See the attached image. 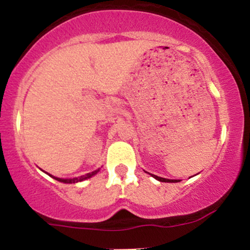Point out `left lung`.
<instances>
[{
	"mask_svg": "<svg viewBox=\"0 0 250 250\" xmlns=\"http://www.w3.org/2000/svg\"><path fill=\"white\" fill-rule=\"evenodd\" d=\"M151 176L155 177V179H156V180L161 181V182H179V181H180V180L177 181V180H168V179H163V177L156 176V175H153V174H151Z\"/></svg>",
	"mask_w": 250,
	"mask_h": 250,
	"instance_id": "left-lung-1",
	"label": "left lung"
}]
</instances>
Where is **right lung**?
<instances>
[{
  "label": "right lung",
  "instance_id": "right-lung-1",
  "mask_svg": "<svg viewBox=\"0 0 250 250\" xmlns=\"http://www.w3.org/2000/svg\"><path fill=\"white\" fill-rule=\"evenodd\" d=\"M97 173V170H95V171H93V173H88V174H85L84 176H81V177H79V179H67V180H63V179H59V177H55V176H50L51 177H54V179L55 180H57V181H61V182H64V183H75V182H79V181H83V180H85V179H89V177H91L93 176V175H95Z\"/></svg>",
  "mask_w": 250,
  "mask_h": 250
}]
</instances>
